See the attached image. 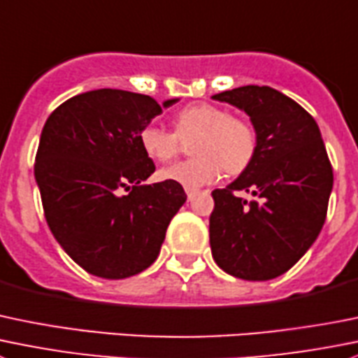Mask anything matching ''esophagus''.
Here are the masks:
<instances>
[{
  "mask_svg": "<svg viewBox=\"0 0 358 358\" xmlns=\"http://www.w3.org/2000/svg\"><path fill=\"white\" fill-rule=\"evenodd\" d=\"M194 196H196V190H194V189H187V199L192 201Z\"/></svg>",
  "mask_w": 358,
  "mask_h": 358,
  "instance_id": "obj_1",
  "label": "esophagus"
}]
</instances>
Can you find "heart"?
Instances as JSON below:
<instances>
[{
  "instance_id": "1",
  "label": "heart",
  "mask_w": 358,
  "mask_h": 358,
  "mask_svg": "<svg viewBox=\"0 0 358 358\" xmlns=\"http://www.w3.org/2000/svg\"><path fill=\"white\" fill-rule=\"evenodd\" d=\"M196 138L190 145L194 159L161 169L157 178L185 189H199L215 182L222 168L239 175L252 164L257 152V133L246 120L232 117L210 103H194L173 117V133L157 126L140 131V147L152 161L168 162L178 154L180 140Z\"/></svg>"
}]
</instances>
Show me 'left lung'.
Masks as SVG:
<instances>
[{"label": "left lung", "instance_id": "obj_1", "mask_svg": "<svg viewBox=\"0 0 358 358\" xmlns=\"http://www.w3.org/2000/svg\"><path fill=\"white\" fill-rule=\"evenodd\" d=\"M213 99L250 117L257 152L234 182L211 192V255L236 278L273 280L289 271L324 227L334 183L331 161L313 117L276 89L245 85Z\"/></svg>", "mask_w": 358, "mask_h": 358}]
</instances>
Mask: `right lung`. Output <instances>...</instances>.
<instances>
[{
  "instance_id": "add662e5",
  "label": "right lung",
  "mask_w": 358,
  "mask_h": 358,
  "mask_svg": "<svg viewBox=\"0 0 358 358\" xmlns=\"http://www.w3.org/2000/svg\"><path fill=\"white\" fill-rule=\"evenodd\" d=\"M176 101L98 89L73 96L45 122L34 162L45 218L87 273L122 280L157 259L187 196L176 183H145L155 164L138 136Z\"/></svg>"
}]
</instances>
